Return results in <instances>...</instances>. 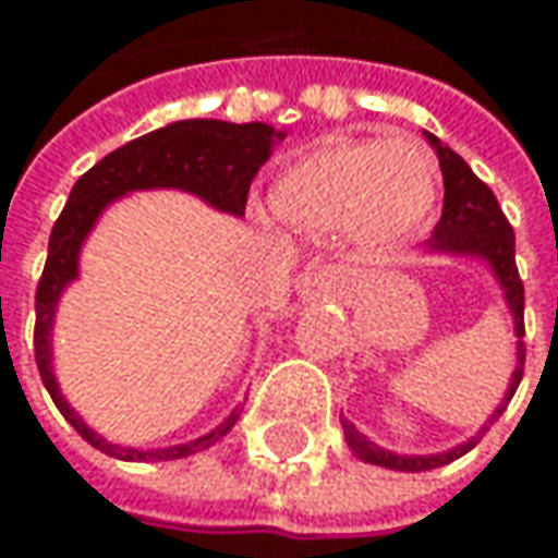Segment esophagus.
<instances>
[{"label": "esophagus", "instance_id": "1", "mask_svg": "<svg viewBox=\"0 0 558 558\" xmlns=\"http://www.w3.org/2000/svg\"><path fill=\"white\" fill-rule=\"evenodd\" d=\"M332 276V269H319V279H329Z\"/></svg>", "mask_w": 558, "mask_h": 558}]
</instances>
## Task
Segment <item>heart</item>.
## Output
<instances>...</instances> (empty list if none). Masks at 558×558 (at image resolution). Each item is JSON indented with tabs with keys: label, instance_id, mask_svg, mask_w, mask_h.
Instances as JSON below:
<instances>
[{
	"label": "heart",
	"instance_id": "obj_1",
	"mask_svg": "<svg viewBox=\"0 0 558 558\" xmlns=\"http://www.w3.org/2000/svg\"><path fill=\"white\" fill-rule=\"evenodd\" d=\"M438 161L410 136L329 140L307 148L272 183V210L291 226H351L366 242H395L428 220Z\"/></svg>",
	"mask_w": 558,
	"mask_h": 558
}]
</instances>
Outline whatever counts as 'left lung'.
Wrapping results in <instances>:
<instances>
[{
  "label": "left lung",
  "mask_w": 558,
  "mask_h": 558,
  "mask_svg": "<svg viewBox=\"0 0 558 558\" xmlns=\"http://www.w3.org/2000/svg\"><path fill=\"white\" fill-rule=\"evenodd\" d=\"M425 136L432 142V148L438 151L440 173H444V210H440V220L435 226V235L428 239V251L484 260L494 269V276L504 289L506 304H509V313H512V323H515V338H519L515 373H512V381L506 388L504 407H497L494 416L487 418V425H494V418L504 413L506 403L512 400L519 381H522V373H525V341H522L525 338V286H522L519 267H515V232H512L506 214L494 198V192L472 173V167L462 161L453 148L440 145L438 136H432V133H425ZM487 425H482V432L475 438H469L453 450L432 453V457H400V453H391V450L373 444L366 435H360L348 418H341L344 440L354 450V457H360L363 462H373V465L395 469V472H428V469H440L447 462L460 460L462 453H469L482 440Z\"/></svg>",
  "instance_id": "left-lung-1"
}]
</instances>
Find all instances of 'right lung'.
<instances>
[{
  "instance_id": "1",
  "label": "right lung",
  "mask_w": 558,
  "mask_h": 558,
  "mask_svg": "<svg viewBox=\"0 0 558 558\" xmlns=\"http://www.w3.org/2000/svg\"><path fill=\"white\" fill-rule=\"evenodd\" d=\"M286 140L282 130H272L269 123H226V120H177L155 133H145L140 140L120 145L118 151L105 155L101 161L86 170L71 189V198L64 204L61 217L54 220L49 235V257L43 279L36 286V329H33V351L36 366L43 375L46 391L52 395L61 416L76 428V435L89 440L96 450L126 462L183 460L210 444L223 438L226 432L239 422V410H232L226 422L202 438L161 447V450H136L120 447L101 435H96L64 400L52 373V323L54 307L61 291L80 276V247L101 210L114 198H123L140 189H183L198 195L217 210L245 217L247 189L257 170L272 155V145Z\"/></svg>"
}]
</instances>
